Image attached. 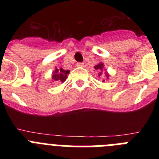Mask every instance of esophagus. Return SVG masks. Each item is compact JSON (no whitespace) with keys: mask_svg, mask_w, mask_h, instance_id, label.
I'll list each match as a JSON object with an SVG mask.
<instances>
[{"mask_svg":"<svg viewBox=\"0 0 159 159\" xmlns=\"http://www.w3.org/2000/svg\"><path fill=\"white\" fill-rule=\"evenodd\" d=\"M84 65V63H81V62H79V63H77V64H76L77 67H83Z\"/></svg>","mask_w":159,"mask_h":159,"instance_id":"1","label":"esophagus"}]
</instances>
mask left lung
Returning a JSON list of instances; mask_svg holds the SVG:
<instances>
[{
	"instance_id": "left-lung-1",
	"label": "left lung",
	"mask_w": 159,
	"mask_h": 159,
	"mask_svg": "<svg viewBox=\"0 0 159 159\" xmlns=\"http://www.w3.org/2000/svg\"><path fill=\"white\" fill-rule=\"evenodd\" d=\"M102 67H103V64H102V63H100V64H98V65L95 66V69H96V70H100V71H102ZM101 74H102V72H100V75H101Z\"/></svg>"
}]
</instances>
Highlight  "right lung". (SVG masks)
<instances>
[{"label": "right lung", "mask_w": 159, "mask_h": 159, "mask_svg": "<svg viewBox=\"0 0 159 159\" xmlns=\"http://www.w3.org/2000/svg\"><path fill=\"white\" fill-rule=\"evenodd\" d=\"M69 73L68 70H64L63 68H60L57 69L56 68L55 71L53 72L52 75V80L56 81H59V82H64L65 80L67 79V75Z\"/></svg>", "instance_id": "right-lung-1"}]
</instances>
